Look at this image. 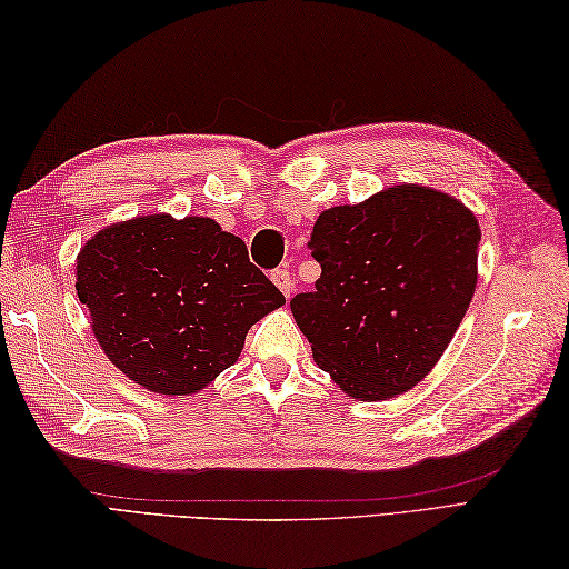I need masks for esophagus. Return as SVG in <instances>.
Wrapping results in <instances>:
<instances>
[{"mask_svg":"<svg viewBox=\"0 0 569 569\" xmlns=\"http://www.w3.org/2000/svg\"><path fill=\"white\" fill-rule=\"evenodd\" d=\"M271 281L276 283L278 291L283 293L286 300H291V296H293V291H296V286H293V278H291V273H288V269H276V271L271 273Z\"/></svg>","mask_w":569,"mask_h":569,"instance_id":"1","label":"esophagus"}]
</instances>
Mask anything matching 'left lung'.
<instances>
[{
  "mask_svg": "<svg viewBox=\"0 0 569 569\" xmlns=\"http://www.w3.org/2000/svg\"><path fill=\"white\" fill-rule=\"evenodd\" d=\"M479 241L475 212L428 186L322 210L310 237L322 273L291 300L318 367L357 401L413 389L471 303Z\"/></svg>",
  "mask_w": 569,
  "mask_h": 569,
  "instance_id": "8db88e82",
  "label": "left lung"
}]
</instances>
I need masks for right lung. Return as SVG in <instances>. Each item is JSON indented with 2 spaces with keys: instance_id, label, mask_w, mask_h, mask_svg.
Instances as JSON below:
<instances>
[{
  "instance_id": "obj_1",
  "label": "right lung",
  "mask_w": 569,
  "mask_h": 569,
  "mask_svg": "<svg viewBox=\"0 0 569 569\" xmlns=\"http://www.w3.org/2000/svg\"><path fill=\"white\" fill-rule=\"evenodd\" d=\"M76 291L107 359L161 396H192L232 367L253 322L286 303L212 217L139 214L84 241Z\"/></svg>"
}]
</instances>
